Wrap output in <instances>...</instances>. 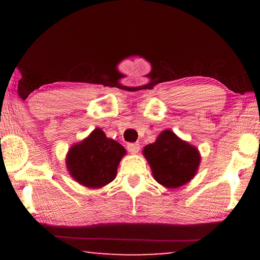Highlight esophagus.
<instances>
[{"label": "esophagus", "instance_id": "esophagus-1", "mask_svg": "<svg viewBox=\"0 0 260 260\" xmlns=\"http://www.w3.org/2000/svg\"><path fill=\"white\" fill-rule=\"evenodd\" d=\"M127 149H128V151L131 153H136V152H139V150H140V144L138 142L128 143V144H127Z\"/></svg>", "mask_w": 260, "mask_h": 260}]
</instances>
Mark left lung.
Instances as JSON below:
<instances>
[{
    "instance_id": "8db88e82",
    "label": "left lung",
    "mask_w": 260,
    "mask_h": 260,
    "mask_svg": "<svg viewBox=\"0 0 260 260\" xmlns=\"http://www.w3.org/2000/svg\"><path fill=\"white\" fill-rule=\"evenodd\" d=\"M152 175L167 188H178L193 178L200 165L196 148L180 140L173 132H161L156 142L143 149Z\"/></svg>"
}]
</instances>
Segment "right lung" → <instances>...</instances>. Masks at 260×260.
<instances>
[{
    "label": "right lung",
    "mask_w": 260,
    "mask_h": 260,
    "mask_svg": "<svg viewBox=\"0 0 260 260\" xmlns=\"http://www.w3.org/2000/svg\"><path fill=\"white\" fill-rule=\"evenodd\" d=\"M125 148L96 128L68 153L67 165L74 180L88 188L103 187L116 178Z\"/></svg>",
    "instance_id": "add662e5"
}]
</instances>
